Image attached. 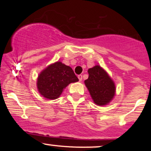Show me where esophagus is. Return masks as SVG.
Returning <instances> with one entry per match:
<instances>
[{"label": "esophagus", "mask_w": 151, "mask_h": 151, "mask_svg": "<svg viewBox=\"0 0 151 151\" xmlns=\"http://www.w3.org/2000/svg\"><path fill=\"white\" fill-rule=\"evenodd\" d=\"M78 79H79V81H82V75H81V74H79V75H78Z\"/></svg>", "instance_id": "34e87169"}]
</instances>
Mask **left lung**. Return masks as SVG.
Instances as JSON below:
<instances>
[{
	"label": "left lung",
	"instance_id": "left-lung-1",
	"mask_svg": "<svg viewBox=\"0 0 151 151\" xmlns=\"http://www.w3.org/2000/svg\"><path fill=\"white\" fill-rule=\"evenodd\" d=\"M88 73L89 77L84 83L93 102L99 106L107 104L115 94L114 81L99 65L89 69Z\"/></svg>",
	"mask_w": 151,
	"mask_h": 151
}]
</instances>
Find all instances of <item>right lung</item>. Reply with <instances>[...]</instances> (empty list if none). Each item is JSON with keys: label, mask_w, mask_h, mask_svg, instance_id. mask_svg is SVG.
I'll return each instance as SVG.
<instances>
[{"label": "right lung", "mask_w": 151, "mask_h": 151, "mask_svg": "<svg viewBox=\"0 0 151 151\" xmlns=\"http://www.w3.org/2000/svg\"><path fill=\"white\" fill-rule=\"evenodd\" d=\"M78 81L79 79L70 67L61 62H57L41 72L37 85L42 96L48 99H55L69 84Z\"/></svg>", "instance_id": "add662e5"}]
</instances>
